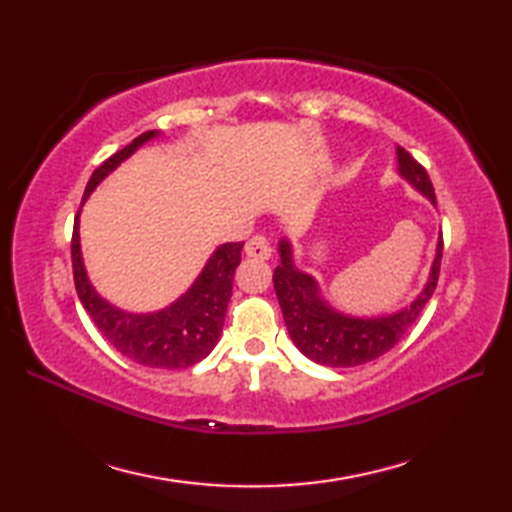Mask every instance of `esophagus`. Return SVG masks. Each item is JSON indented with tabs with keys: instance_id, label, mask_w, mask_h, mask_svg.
I'll list each match as a JSON object with an SVG mask.
<instances>
[{
	"instance_id": "obj_1",
	"label": "esophagus",
	"mask_w": 512,
	"mask_h": 512,
	"mask_svg": "<svg viewBox=\"0 0 512 512\" xmlns=\"http://www.w3.org/2000/svg\"><path fill=\"white\" fill-rule=\"evenodd\" d=\"M246 255L248 257H255V259H268L270 253H273V248H270L268 239L264 235H255L250 242L246 244Z\"/></svg>"
}]
</instances>
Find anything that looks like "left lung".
I'll return each mask as SVG.
<instances>
[{"label":"left lung","instance_id":"1","mask_svg":"<svg viewBox=\"0 0 512 512\" xmlns=\"http://www.w3.org/2000/svg\"><path fill=\"white\" fill-rule=\"evenodd\" d=\"M398 176L407 180L413 189L422 193L436 206L433 184L422 165L409 156V151L396 147ZM279 266L275 268L273 284L281 312L292 343L310 361L325 367H356L374 361L394 347L413 321L420 317L438 284L442 262V235L436 244L427 284L407 306L396 312L376 314V317H356L336 310L323 297L319 281L310 273H303L295 264V248L288 237L279 239Z\"/></svg>","mask_w":512,"mask_h":512}]
</instances>
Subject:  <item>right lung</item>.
Returning <instances> with one entry per match:
<instances>
[{"label":"right lung","instance_id":"1","mask_svg":"<svg viewBox=\"0 0 512 512\" xmlns=\"http://www.w3.org/2000/svg\"><path fill=\"white\" fill-rule=\"evenodd\" d=\"M160 132L140 134L132 143L116 151L103 165L92 173L85 187L83 204L88 202L92 191L110 176L114 169L121 167L129 156L147 145L149 140L158 138ZM81 204V206H83ZM81 209L74 217L72 233V268L74 286L83 308L88 310L94 325L123 356L132 361L160 367V369H182L200 363L211 354L217 339L222 334L226 317V306L231 301L233 277L242 262V242H226L217 246L211 257L206 259L200 275L182 295L171 301L169 306L154 312H129L114 306L101 297L88 277L81 253Z\"/></svg>","mask_w":512,"mask_h":512}]
</instances>
